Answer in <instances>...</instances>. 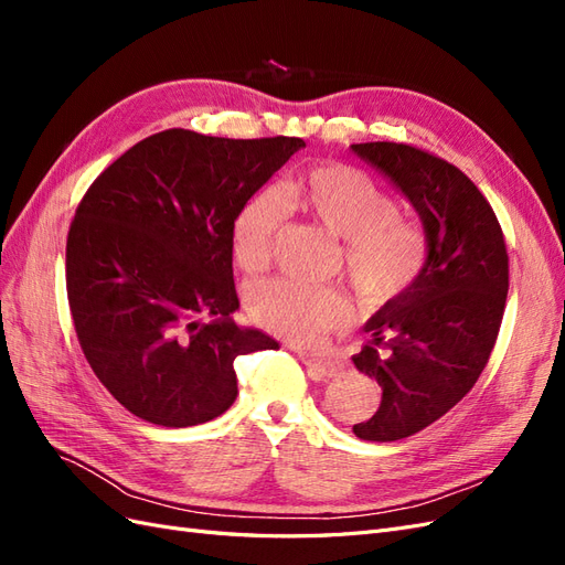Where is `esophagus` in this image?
Returning a JSON list of instances; mask_svg holds the SVG:
<instances>
[{
  "mask_svg": "<svg viewBox=\"0 0 565 565\" xmlns=\"http://www.w3.org/2000/svg\"><path fill=\"white\" fill-rule=\"evenodd\" d=\"M299 358L301 363L313 370L316 374H322V377H337V374L341 372V363H334V361H324V358H318V355H311V353H303L299 351Z\"/></svg>",
  "mask_w": 565,
  "mask_h": 565,
  "instance_id": "esophagus-1",
  "label": "esophagus"
}]
</instances>
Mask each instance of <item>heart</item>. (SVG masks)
Wrapping results in <instances>:
<instances>
[{
	"instance_id": "1",
	"label": "heart",
	"mask_w": 565,
	"mask_h": 565,
	"mask_svg": "<svg viewBox=\"0 0 565 565\" xmlns=\"http://www.w3.org/2000/svg\"><path fill=\"white\" fill-rule=\"evenodd\" d=\"M282 194L339 237L341 268L365 303L398 299L422 276L429 256L424 231L396 212L393 195L363 169L341 162L313 164L289 179ZM284 201L278 191L262 188L237 210L231 224V254L243 273L256 276L270 266L287 218ZM247 311L262 330L297 347H316L351 320V303L341 289L297 280L252 287Z\"/></svg>"
}]
</instances>
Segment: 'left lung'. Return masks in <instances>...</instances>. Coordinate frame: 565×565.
Returning a JSON list of instances; mask_svg holds the SVG:
<instances>
[{
	"label": "left lung",
	"instance_id": "8db88e82",
	"mask_svg": "<svg viewBox=\"0 0 565 565\" xmlns=\"http://www.w3.org/2000/svg\"><path fill=\"white\" fill-rule=\"evenodd\" d=\"M419 212L429 256L415 285L365 332L355 367L382 386L380 409L355 424L363 440H401L440 419L486 370L509 289L504 233L476 183L434 152L393 141L355 143Z\"/></svg>",
	"mask_w": 565,
	"mask_h": 565
}]
</instances>
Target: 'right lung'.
<instances>
[{
	"instance_id": "right-lung-1",
	"label": "right lung",
	"mask_w": 565,
	"mask_h": 565,
	"mask_svg": "<svg viewBox=\"0 0 565 565\" xmlns=\"http://www.w3.org/2000/svg\"><path fill=\"white\" fill-rule=\"evenodd\" d=\"M306 143L167 129L131 146L79 200L65 245L84 358L131 415L181 429L233 405V361L278 341L237 311L231 224Z\"/></svg>"
}]
</instances>
